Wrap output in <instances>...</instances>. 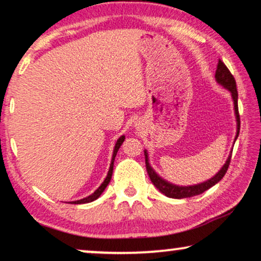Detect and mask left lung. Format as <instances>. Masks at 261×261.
<instances>
[{"mask_svg":"<svg viewBox=\"0 0 261 261\" xmlns=\"http://www.w3.org/2000/svg\"><path fill=\"white\" fill-rule=\"evenodd\" d=\"M215 77L219 85L225 87L226 90L231 92L232 100H234L236 122H238V130H236V137H235V141H236V139H238L239 133H240V115H239V106H238V89H236V81L234 79V76H232V74L230 73L228 67H226L221 60L218 61L217 70H216ZM144 152H145V163H146V170H147L148 176H150L152 184L155 186V188L160 189V192L163 193L164 195H167V197H169V198H175V199H184V198L194 197V195L201 194V193L207 191L208 188L213 187V186H215L216 184H218V182L223 178V176L225 175V172L229 168L230 160H231V153H230L228 160H226L225 164L223 165L221 170H219L217 174H216L212 178H210V180H207V181L201 182V184H198L194 186H176V185L170 184V182L165 181L164 178H162L161 176L153 170V168H152L150 163H148L147 151L145 150Z\"/></svg>","mask_w":261,"mask_h":261,"instance_id":"left-lung-1","label":"left lung"}]
</instances>
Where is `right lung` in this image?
<instances>
[{"label":"right lung","mask_w":261,"mask_h":261,"mask_svg":"<svg viewBox=\"0 0 261 261\" xmlns=\"http://www.w3.org/2000/svg\"><path fill=\"white\" fill-rule=\"evenodd\" d=\"M124 141V135H122V137L118 138L117 143L115 144V148H114V153H113V158H111V163H110V168H109V171H108V175L106 177V180L103 181V184H101L99 187H98L96 191H94L92 194L89 195V197L84 198V199H80V200H76V201H72L73 204H86V202H91L93 200H96V199H98L100 197L101 193L104 192V189L107 188V186L109 185V182L111 180V176H113V170H114V161H115V157H116L117 154V151L118 148H120L121 145H122V143Z\"/></svg>","instance_id":"right-lung-1"}]
</instances>
